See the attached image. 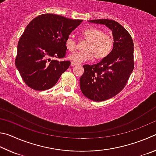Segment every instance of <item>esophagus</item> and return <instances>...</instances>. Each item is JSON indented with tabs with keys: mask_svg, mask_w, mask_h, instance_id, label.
<instances>
[{
	"mask_svg": "<svg viewBox=\"0 0 156 156\" xmlns=\"http://www.w3.org/2000/svg\"><path fill=\"white\" fill-rule=\"evenodd\" d=\"M70 65L72 66H77L78 64H77V63H75V62H71Z\"/></svg>",
	"mask_w": 156,
	"mask_h": 156,
	"instance_id": "34e87169",
	"label": "esophagus"
}]
</instances>
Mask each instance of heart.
<instances>
[{
    "instance_id": "obj_1",
    "label": "heart",
    "mask_w": 156,
    "mask_h": 156,
    "mask_svg": "<svg viewBox=\"0 0 156 156\" xmlns=\"http://www.w3.org/2000/svg\"><path fill=\"white\" fill-rule=\"evenodd\" d=\"M81 35L88 41L83 46V51L75 52L68 55V59L73 62H85L90 60L92 57L94 60H101L108 56L113 48V37L106 34L103 29L97 27L88 28L81 32ZM65 44L70 52L76 50V41L72 35L67 37Z\"/></svg>"
}]
</instances>
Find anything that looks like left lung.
Instances as JSON below:
<instances>
[{"instance_id":"obj_1","label":"left lung","mask_w":156,"mask_h":156,"mask_svg":"<svg viewBox=\"0 0 156 156\" xmlns=\"http://www.w3.org/2000/svg\"><path fill=\"white\" fill-rule=\"evenodd\" d=\"M88 22L108 27L114 41L112 50L100 62L83 66L84 73L80 77L84 96L94 101H103L116 96L126 86L134 67L133 42L127 30L116 21L100 19Z\"/></svg>"}]
</instances>
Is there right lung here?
<instances>
[{
    "instance_id": "right-lung-1",
    "label": "right lung",
    "mask_w": 156,
    "mask_h": 156,
    "mask_svg": "<svg viewBox=\"0 0 156 156\" xmlns=\"http://www.w3.org/2000/svg\"><path fill=\"white\" fill-rule=\"evenodd\" d=\"M82 21L44 13L30 22L18 41L15 62L29 88L46 90L55 85L70 62L51 59L64 58L66 39Z\"/></svg>"
}]
</instances>
